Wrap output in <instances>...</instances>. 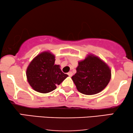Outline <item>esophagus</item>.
<instances>
[{
	"instance_id": "obj_1",
	"label": "esophagus",
	"mask_w": 133,
	"mask_h": 133,
	"mask_svg": "<svg viewBox=\"0 0 133 133\" xmlns=\"http://www.w3.org/2000/svg\"><path fill=\"white\" fill-rule=\"evenodd\" d=\"M68 76H70V77H71V76H72V72L71 71H70V72H68Z\"/></svg>"
}]
</instances>
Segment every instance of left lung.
<instances>
[{
	"instance_id": "obj_1",
	"label": "left lung",
	"mask_w": 133,
	"mask_h": 133,
	"mask_svg": "<svg viewBox=\"0 0 133 133\" xmlns=\"http://www.w3.org/2000/svg\"><path fill=\"white\" fill-rule=\"evenodd\" d=\"M76 73L71 79L78 91L93 95L105 88L111 78V70L103 60L93 54H88L78 62Z\"/></svg>"
}]
</instances>
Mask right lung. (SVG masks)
<instances>
[{
	"label": "right lung",
	"mask_w": 133,
	"mask_h": 133,
	"mask_svg": "<svg viewBox=\"0 0 133 133\" xmlns=\"http://www.w3.org/2000/svg\"><path fill=\"white\" fill-rule=\"evenodd\" d=\"M55 56L50 51L37 54L26 68L27 81L31 88L41 93H48L55 90L68 74H64L59 65H55Z\"/></svg>",
	"instance_id": "right-lung-1"
}]
</instances>
